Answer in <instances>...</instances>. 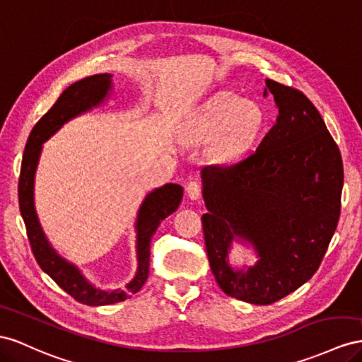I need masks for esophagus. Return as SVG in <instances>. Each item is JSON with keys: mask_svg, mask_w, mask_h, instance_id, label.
I'll use <instances>...</instances> for the list:
<instances>
[{"mask_svg": "<svg viewBox=\"0 0 362 362\" xmlns=\"http://www.w3.org/2000/svg\"><path fill=\"white\" fill-rule=\"evenodd\" d=\"M187 197L192 201H197L201 197V184L198 181H190L187 184Z\"/></svg>", "mask_w": 362, "mask_h": 362, "instance_id": "obj_1", "label": "esophagus"}]
</instances>
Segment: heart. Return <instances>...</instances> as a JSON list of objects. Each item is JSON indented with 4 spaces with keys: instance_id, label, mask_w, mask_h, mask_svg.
<instances>
[{
    "instance_id": "b5f03b06",
    "label": "heart",
    "mask_w": 362,
    "mask_h": 362,
    "mask_svg": "<svg viewBox=\"0 0 362 362\" xmlns=\"http://www.w3.org/2000/svg\"><path fill=\"white\" fill-rule=\"evenodd\" d=\"M260 122V111L252 102L236 94H221L205 106L192 134L199 141L216 138L214 152L222 158H233L257 132Z\"/></svg>"
}]
</instances>
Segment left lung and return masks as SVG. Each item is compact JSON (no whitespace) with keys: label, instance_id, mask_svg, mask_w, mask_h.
Returning <instances> with one entry per match:
<instances>
[{"label":"left lung","instance_id":"8db88e82","mask_svg":"<svg viewBox=\"0 0 362 362\" xmlns=\"http://www.w3.org/2000/svg\"><path fill=\"white\" fill-rule=\"evenodd\" d=\"M276 124L259 148L202 175L205 250L227 296L271 305L315 274L337 230L344 170L337 143L308 97L271 79ZM233 241L250 246L251 269L229 263Z\"/></svg>","mask_w":362,"mask_h":362}]
</instances>
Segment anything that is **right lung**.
Here are the masks:
<instances>
[{"label":"right lung","instance_id":"obj_1","mask_svg":"<svg viewBox=\"0 0 362 362\" xmlns=\"http://www.w3.org/2000/svg\"><path fill=\"white\" fill-rule=\"evenodd\" d=\"M111 91L112 74L110 73L85 77V79L68 86L50 111L35 124L33 131L30 132L23 155L21 177H19L18 184L19 210H21L27 236L39 267L66 294L88 306L114 305V303L123 301L141 289L149 276L151 240L153 233L157 231L161 221L173 211H177L182 199V187L180 184L173 182L164 184L146 194L135 221L136 271L124 289L119 288L114 291H105L97 288L82 274L79 267L62 257L48 242L35 207V175L39 158H41L42 144L59 131L66 122L105 103Z\"/></svg>","mask_w":362,"mask_h":362}]
</instances>
